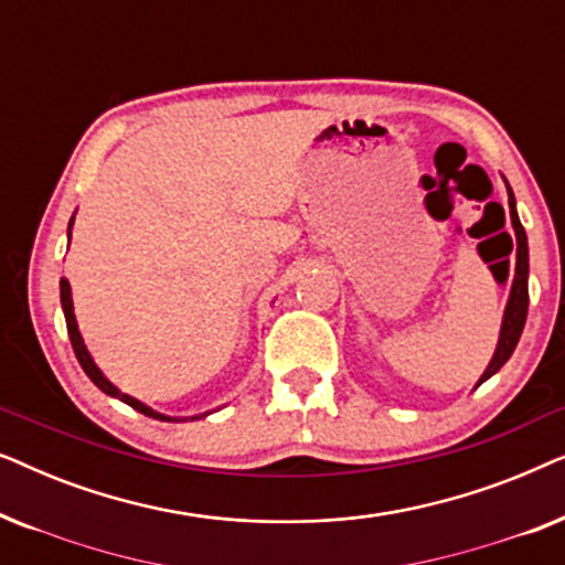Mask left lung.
Listing matches in <instances>:
<instances>
[{"instance_id":"1","label":"left lung","mask_w":565,"mask_h":565,"mask_svg":"<svg viewBox=\"0 0 565 565\" xmlns=\"http://www.w3.org/2000/svg\"><path fill=\"white\" fill-rule=\"evenodd\" d=\"M507 182V180H504ZM509 192V215H512V226H514V236H516V269H514V285H512V296H509L507 311H504V321H501V334H499V344L497 352L486 367V373L481 375V385L483 381H489L493 373H499L501 365L512 358L516 342H520L524 321H527V306H530V296H527V275H530V254H527V234H524L520 215H516V203H514V192L507 184Z\"/></svg>"}]
</instances>
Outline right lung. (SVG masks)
I'll list each match as a JSON object with an SVG mask.
<instances>
[{
    "label": "right lung",
    "mask_w": 565,
    "mask_h": 565,
    "mask_svg": "<svg viewBox=\"0 0 565 565\" xmlns=\"http://www.w3.org/2000/svg\"><path fill=\"white\" fill-rule=\"evenodd\" d=\"M72 223H74V218L68 221V242H72ZM61 308H64V316H66V329H68V339H72V347H74L76 360H79L82 370H84V373L89 375V381L95 383L99 391L107 393V396H113V398H120L122 404H128L130 408H136V412H141V414H146V416H151V419H161V422H180V419H172V416H164V414L153 412V408H149L146 404H141V401H138V398L128 396V393H120V391L115 388V385H113L110 381H107V377L103 375V370H99V367L95 365V360H92V354L87 352V347H84V339H82V334H79V327H76L74 303H72V285H68L66 277H64V280H61ZM207 414H211V412H205V414H200V416H192V419H203V416H207Z\"/></svg>",
    "instance_id": "right-lung-1"
}]
</instances>
